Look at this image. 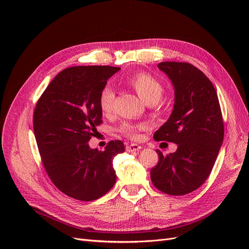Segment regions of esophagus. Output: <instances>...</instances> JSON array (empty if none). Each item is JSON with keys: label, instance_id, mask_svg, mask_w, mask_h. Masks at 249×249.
<instances>
[{"label": "esophagus", "instance_id": "esophagus-1", "mask_svg": "<svg viewBox=\"0 0 249 249\" xmlns=\"http://www.w3.org/2000/svg\"><path fill=\"white\" fill-rule=\"evenodd\" d=\"M126 152L129 153H134V152H138V150L141 149V146L138 145V144H135V143H132V144H129L126 147Z\"/></svg>", "mask_w": 249, "mask_h": 249}]
</instances>
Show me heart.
<instances>
[{"label":"heart","mask_w":249,"mask_h":249,"mask_svg":"<svg viewBox=\"0 0 249 249\" xmlns=\"http://www.w3.org/2000/svg\"><path fill=\"white\" fill-rule=\"evenodd\" d=\"M131 86L136 90V92L145 103H156L160 99L163 92V86L159 80L147 72H137L129 79ZM115 93L111 87H105L99 97V105L101 111L105 115L112 114L114 110ZM146 127L143 124H132L124 123L119 127V132L124 136L137 139L139 137V132Z\"/></svg>","instance_id":"heart-1"}]
</instances>
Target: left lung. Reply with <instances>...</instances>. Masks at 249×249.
Masks as SVG:
<instances>
[{"instance_id":"8db88e82","label":"left lung","mask_w":249,"mask_h":249,"mask_svg":"<svg viewBox=\"0 0 249 249\" xmlns=\"http://www.w3.org/2000/svg\"><path fill=\"white\" fill-rule=\"evenodd\" d=\"M175 89V105L154 138L178 144L150 170L154 186L169 195L196 190L210 176L222 145L224 125L216 90L205 73L190 63L161 62Z\"/></svg>"}]
</instances>
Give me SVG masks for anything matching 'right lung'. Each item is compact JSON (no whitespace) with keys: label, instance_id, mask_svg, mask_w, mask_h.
<instances>
[{"label":"right lung","instance_id":"right-lung-1","mask_svg":"<svg viewBox=\"0 0 249 249\" xmlns=\"http://www.w3.org/2000/svg\"><path fill=\"white\" fill-rule=\"evenodd\" d=\"M113 66H73L53 79L36 104L33 129L43 167L67 196L91 201L106 194L116 182L113 159L124 152L120 140L105 150L90 148L88 141L102 122L99 97L117 72Z\"/></svg>","mask_w":249,"mask_h":249}]
</instances>
